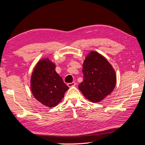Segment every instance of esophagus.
I'll return each mask as SVG.
<instances>
[{"label":"esophagus","mask_w":145,"mask_h":145,"mask_svg":"<svg viewBox=\"0 0 145 145\" xmlns=\"http://www.w3.org/2000/svg\"><path fill=\"white\" fill-rule=\"evenodd\" d=\"M75 86H76V82H71V83L67 84V86L69 87V88Z\"/></svg>","instance_id":"esophagus-1"}]
</instances>
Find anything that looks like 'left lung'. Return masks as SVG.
<instances>
[{
    "mask_svg": "<svg viewBox=\"0 0 145 145\" xmlns=\"http://www.w3.org/2000/svg\"><path fill=\"white\" fill-rule=\"evenodd\" d=\"M83 81L79 89L86 98L99 103L113 92L116 84V74L111 64L99 53L89 52L82 64Z\"/></svg>",
    "mask_w": 145,
    "mask_h": 145,
    "instance_id": "left-lung-1",
    "label": "left lung"
}]
</instances>
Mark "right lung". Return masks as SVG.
I'll use <instances>...</instances> for the list:
<instances>
[{"instance_id":"add662e5","label":"right lung","mask_w":145,"mask_h":145,"mask_svg":"<svg viewBox=\"0 0 145 145\" xmlns=\"http://www.w3.org/2000/svg\"><path fill=\"white\" fill-rule=\"evenodd\" d=\"M30 82L31 92L35 99L49 108L57 106L69 89L56 72L55 64L48 57L37 62Z\"/></svg>"}]
</instances>
